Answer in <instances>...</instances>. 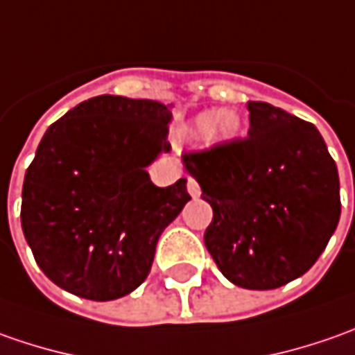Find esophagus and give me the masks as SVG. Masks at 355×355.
I'll return each mask as SVG.
<instances>
[{"label":"esophagus","instance_id":"obj_1","mask_svg":"<svg viewBox=\"0 0 355 355\" xmlns=\"http://www.w3.org/2000/svg\"><path fill=\"white\" fill-rule=\"evenodd\" d=\"M187 189H189V194L192 196V198H198V196H200V187H198V182H196L194 178H189Z\"/></svg>","mask_w":355,"mask_h":355}]
</instances>
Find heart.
<instances>
[{"instance_id": "b5f03b06", "label": "heart", "mask_w": 355, "mask_h": 355, "mask_svg": "<svg viewBox=\"0 0 355 355\" xmlns=\"http://www.w3.org/2000/svg\"><path fill=\"white\" fill-rule=\"evenodd\" d=\"M194 131L204 133L206 137L214 143H230V141L238 139L243 131V121L241 117L232 112V110H208L202 112L194 119Z\"/></svg>"}]
</instances>
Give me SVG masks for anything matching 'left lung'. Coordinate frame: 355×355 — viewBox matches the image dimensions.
Returning a JSON list of instances; mask_svg holds the SVG:
<instances>
[{"instance_id":"1","label":"left lung","mask_w":355,"mask_h":355,"mask_svg":"<svg viewBox=\"0 0 355 355\" xmlns=\"http://www.w3.org/2000/svg\"><path fill=\"white\" fill-rule=\"evenodd\" d=\"M245 139L184 153L214 210L204 243L234 285L269 291L304 275L340 220V178L320 131L267 102H248Z\"/></svg>"}]
</instances>
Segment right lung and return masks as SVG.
<instances>
[{
	"label": "right lung",
	"instance_id": "right-lung-1",
	"mask_svg": "<svg viewBox=\"0 0 355 355\" xmlns=\"http://www.w3.org/2000/svg\"><path fill=\"white\" fill-rule=\"evenodd\" d=\"M173 105L96 96L55 121L25 173L21 227L44 275L88 300L125 297L190 200L187 178L155 187L147 166L171 151Z\"/></svg>",
	"mask_w": 355,
	"mask_h": 355
}]
</instances>
